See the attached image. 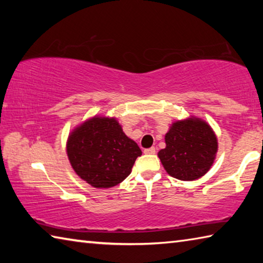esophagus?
Returning <instances> with one entry per match:
<instances>
[{
	"mask_svg": "<svg viewBox=\"0 0 263 263\" xmlns=\"http://www.w3.org/2000/svg\"><path fill=\"white\" fill-rule=\"evenodd\" d=\"M145 154H155V147H151V148H146L144 149Z\"/></svg>",
	"mask_w": 263,
	"mask_h": 263,
	"instance_id": "esophagus-1",
	"label": "esophagus"
}]
</instances>
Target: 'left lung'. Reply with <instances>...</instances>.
Listing matches in <instances>:
<instances>
[{"label":"left lung","mask_w":263,"mask_h":263,"mask_svg":"<svg viewBox=\"0 0 263 263\" xmlns=\"http://www.w3.org/2000/svg\"><path fill=\"white\" fill-rule=\"evenodd\" d=\"M166 148L158 153L169 175L194 181L205 175L215 161L218 141L206 122L190 117L172 124L164 136Z\"/></svg>","instance_id":"8db88e82"}]
</instances>
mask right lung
Returning a JSON list of instances; mask_svg holds the SVG:
<instances>
[{
	"label": "right lung",
	"instance_id": "right-lung-1",
	"mask_svg": "<svg viewBox=\"0 0 263 263\" xmlns=\"http://www.w3.org/2000/svg\"><path fill=\"white\" fill-rule=\"evenodd\" d=\"M66 149L74 172L99 189L123 182L141 155L139 146L123 132L117 119L99 116L74 128Z\"/></svg>",
	"mask_w": 263,
	"mask_h": 263
}]
</instances>
